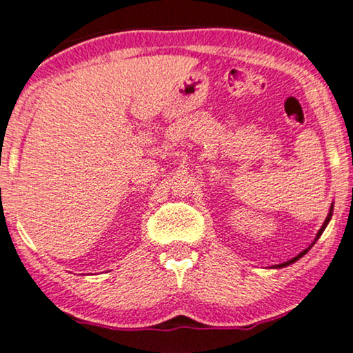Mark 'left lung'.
I'll return each instance as SVG.
<instances>
[{
	"instance_id": "left-lung-1",
	"label": "left lung",
	"mask_w": 353,
	"mask_h": 353,
	"mask_svg": "<svg viewBox=\"0 0 353 353\" xmlns=\"http://www.w3.org/2000/svg\"><path fill=\"white\" fill-rule=\"evenodd\" d=\"M332 210H334V202H332V204H331V207H330V214H327V216H326V220H325V221H323L321 228H320V230H318V233H316V236H315V239H313V243H312L310 245H308V248H307V249H303L301 254H299V255H296V257H294V259H291V260H288V262H283V263H279V265H274V267H273V268H284V267H289V265H292L294 262H297V260H299V259H301V257H303V255H305V254L308 252V250H310V249L313 248V244H315V243H316V241H318V239H320V236L323 234V231H325V228H326V226H327V223H330V221H331V216H332Z\"/></svg>"
}]
</instances>
